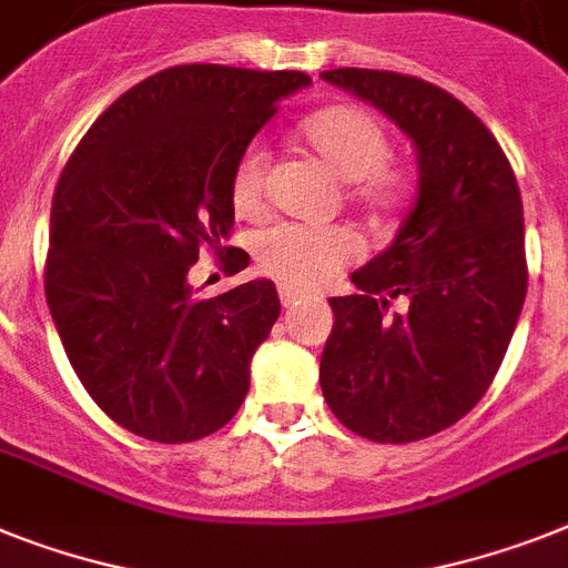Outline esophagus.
<instances>
[{
    "label": "esophagus",
    "mask_w": 568,
    "mask_h": 568,
    "mask_svg": "<svg viewBox=\"0 0 568 568\" xmlns=\"http://www.w3.org/2000/svg\"><path fill=\"white\" fill-rule=\"evenodd\" d=\"M278 295H281V304H284V307H293V304H298L304 298L298 290H290V287H281Z\"/></svg>",
    "instance_id": "1"
}]
</instances>
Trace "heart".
Returning a JSON list of instances; mask_svg holds the SVG:
<instances>
[{"instance_id":"obj_1","label":"heart","mask_w":568,"mask_h":568,"mask_svg":"<svg viewBox=\"0 0 568 568\" xmlns=\"http://www.w3.org/2000/svg\"><path fill=\"white\" fill-rule=\"evenodd\" d=\"M302 142L327 171L345 182L348 203L372 217H386L403 205L409 189L406 171L388 153V130L372 112L351 104L318 110L302 124ZM270 153L264 144H250L232 168L229 194L241 217L264 211ZM357 255V241L342 226H295L278 223L257 234L255 261L290 290H313Z\"/></svg>"}]
</instances>
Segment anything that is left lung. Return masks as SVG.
<instances>
[{
  "mask_svg": "<svg viewBox=\"0 0 568 568\" xmlns=\"http://www.w3.org/2000/svg\"><path fill=\"white\" fill-rule=\"evenodd\" d=\"M322 78L395 121L420 176L392 246L351 275L357 293L331 298L318 383L351 433L420 442L462 420L503 365L528 290L523 196L494 133L447 89L379 69Z\"/></svg>",
  "mask_w": 568,
  "mask_h": 568,
  "instance_id": "obj_1",
  "label": "left lung"
}]
</instances>
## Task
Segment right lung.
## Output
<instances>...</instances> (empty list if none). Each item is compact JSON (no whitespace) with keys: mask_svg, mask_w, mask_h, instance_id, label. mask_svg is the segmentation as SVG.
I'll list each match as a JSON object with an SVG mask.
<instances>
[{"mask_svg":"<svg viewBox=\"0 0 568 568\" xmlns=\"http://www.w3.org/2000/svg\"><path fill=\"white\" fill-rule=\"evenodd\" d=\"M304 72L189 63L126 89L89 126L51 200L45 302L89 397L133 435L200 442L241 409L281 313L266 278L200 298V252L229 275L232 168Z\"/></svg>","mask_w":568,"mask_h":568,"instance_id":"add662e5","label":"right lung"}]
</instances>
